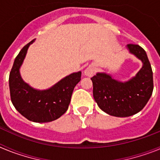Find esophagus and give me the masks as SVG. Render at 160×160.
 <instances>
[{"label": "esophagus", "instance_id": "obj_1", "mask_svg": "<svg viewBox=\"0 0 160 160\" xmlns=\"http://www.w3.org/2000/svg\"><path fill=\"white\" fill-rule=\"evenodd\" d=\"M85 75L88 76V77H91V76L95 73V67L94 66H89L84 71Z\"/></svg>", "mask_w": 160, "mask_h": 160}]
</instances>
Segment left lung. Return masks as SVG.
Returning <instances> with one entry per match:
<instances>
[{"label": "left lung", "mask_w": 160, "mask_h": 160, "mask_svg": "<svg viewBox=\"0 0 160 160\" xmlns=\"http://www.w3.org/2000/svg\"><path fill=\"white\" fill-rule=\"evenodd\" d=\"M128 48L142 62V67L130 81L121 82L107 73L91 78L93 95L102 111L116 117H128L146 106L153 91V72L146 52L141 46L128 44Z\"/></svg>", "instance_id": "8db88e82"}]
</instances>
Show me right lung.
<instances>
[{"label":"right lung","instance_id":"right-lung-1","mask_svg":"<svg viewBox=\"0 0 160 160\" xmlns=\"http://www.w3.org/2000/svg\"><path fill=\"white\" fill-rule=\"evenodd\" d=\"M25 45L15 58L9 73L11 101L17 111L35 122H48L60 118L67 111L72 93L81 80L82 72L66 76L46 90H37L24 82L19 69L23 62L29 45Z\"/></svg>","mask_w":160,"mask_h":160}]
</instances>
